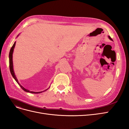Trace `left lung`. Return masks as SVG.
Instances as JSON below:
<instances>
[{"mask_svg":"<svg viewBox=\"0 0 129 129\" xmlns=\"http://www.w3.org/2000/svg\"><path fill=\"white\" fill-rule=\"evenodd\" d=\"M108 37H109V39L111 40H112V41H113V40H112V39L111 38V37H110V36H108Z\"/></svg>","mask_w":129,"mask_h":129,"instance_id":"obj_1","label":"left lung"}]
</instances>
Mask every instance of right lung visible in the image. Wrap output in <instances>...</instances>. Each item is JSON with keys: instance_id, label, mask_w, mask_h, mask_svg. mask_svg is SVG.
Here are the masks:
<instances>
[{"instance_id": "add662e5", "label": "right lung", "mask_w": 129, "mask_h": 129, "mask_svg": "<svg viewBox=\"0 0 129 129\" xmlns=\"http://www.w3.org/2000/svg\"><path fill=\"white\" fill-rule=\"evenodd\" d=\"M19 36V35H18ZM18 36H17V37H18ZM15 43H16V42H14V44L13 45L12 47V48H11L10 49V53H9V63H10V72L11 73V75L12 76H13V77L14 79V80H15V81L17 82L18 83V84L20 85V87L22 88V90H24L26 92H29V93H41L42 92L44 91H45L46 90H47L48 89H47L46 90H45V91H39V92H35V91H29L28 90H27L26 89H25L24 87H23L22 85L19 83V81L17 79V78L16 77V76L15 75V73H14V70H13V50H14V48L15 47Z\"/></svg>"}]
</instances>
